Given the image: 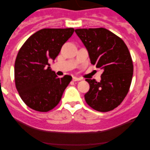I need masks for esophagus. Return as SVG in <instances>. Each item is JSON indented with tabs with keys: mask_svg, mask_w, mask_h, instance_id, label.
I'll return each instance as SVG.
<instances>
[{
	"mask_svg": "<svg viewBox=\"0 0 150 150\" xmlns=\"http://www.w3.org/2000/svg\"><path fill=\"white\" fill-rule=\"evenodd\" d=\"M81 78H77V77H72V81H81Z\"/></svg>",
	"mask_w": 150,
	"mask_h": 150,
	"instance_id": "esophagus-1",
	"label": "esophagus"
}]
</instances>
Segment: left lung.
Here are the masks:
<instances>
[{
  "label": "left lung",
  "mask_w": 150,
  "mask_h": 150,
  "mask_svg": "<svg viewBox=\"0 0 150 150\" xmlns=\"http://www.w3.org/2000/svg\"><path fill=\"white\" fill-rule=\"evenodd\" d=\"M88 53L91 63L103 70L100 82L86 79L90 85L84 95L86 103L99 112L120 105L128 93L134 66L128 48L120 38L107 29H76Z\"/></svg>",
  "instance_id": "1"
}]
</instances>
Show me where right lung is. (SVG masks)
Segmentation results:
<instances>
[{"label": "right lung", "instance_id": "right-lung-1", "mask_svg": "<svg viewBox=\"0 0 150 150\" xmlns=\"http://www.w3.org/2000/svg\"><path fill=\"white\" fill-rule=\"evenodd\" d=\"M73 28H45L32 35L19 51L14 64L15 83L19 96L29 107L48 112L59 104L72 80L58 78L48 60L54 61Z\"/></svg>", "mask_w": 150, "mask_h": 150}]
</instances>
